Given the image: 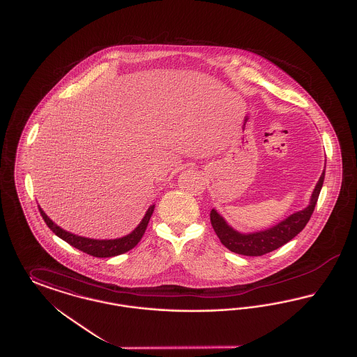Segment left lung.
Wrapping results in <instances>:
<instances>
[{"instance_id":"1","label":"left lung","mask_w":357,"mask_h":357,"mask_svg":"<svg viewBox=\"0 0 357 357\" xmlns=\"http://www.w3.org/2000/svg\"><path fill=\"white\" fill-rule=\"evenodd\" d=\"M324 176H325V171H323L316 188L312 194L310 204L306 208L291 214L285 221L280 222L269 230L259 231L255 234H241L236 230H233L215 210H211L210 213L211 226L215 234L220 238L222 245L226 246L233 253L250 255V257L271 253L273 250L285 245L290 239H293L305 227L317 204V199L323 187Z\"/></svg>"}]
</instances>
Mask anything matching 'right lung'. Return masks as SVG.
<instances>
[{
  "label": "right lung",
  "instance_id": "right-lung-1",
  "mask_svg": "<svg viewBox=\"0 0 357 357\" xmlns=\"http://www.w3.org/2000/svg\"><path fill=\"white\" fill-rule=\"evenodd\" d=\"M153 204L144 218L139 223V226L136 227L135 230L126 236V237L119 238V239H108V241H99V239H89V238L79 237L75 236L72 233H68L66 230H63L60 226H57L54 222L50 220V217L43 211L41 207H38L40 214L43 217V220L48 225V227L51 229L52 231L57 236V237L64 239L66 242H68L70 246L84 252L86 255H92V257H98V258H107V257H115V255H123L131 249H134L136 245L139 243V241L143 237L147 225L150 222V218L153 215Z\"/></svg>",
  "mask_w": 357,
  "mask_h": 357
}]
</instances>
